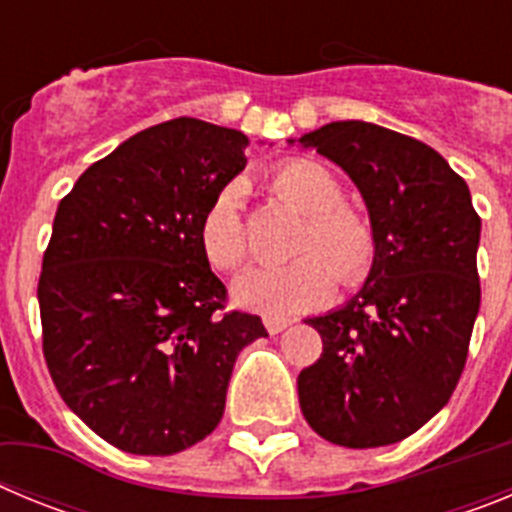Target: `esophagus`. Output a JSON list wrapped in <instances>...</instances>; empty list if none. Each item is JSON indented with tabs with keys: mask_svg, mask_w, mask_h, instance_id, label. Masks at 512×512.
Segmentation results:
<instances>
[{
	"mask_svg": "<svg viewBox=\"0 0 512 512\" xmlns=\"http://www.w3.org/2000/svg\"><path fill=\"white\" fill-rule=\"evenodd\" d=\"M289 323H292V320H289V318H279V315H264V325H266V330H269L271 336H277V333H282V330L287 328Z\"/></svg>",
	"mask_w": 512,
	"mask_h": 512,
	"instance_id": "obj_1",
	"label": "esophagus"
}]
</instances>
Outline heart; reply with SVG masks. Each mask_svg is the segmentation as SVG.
Wrapping results in <instances>:
<instances>
[{
	"label": "heart",
	"instance_id": "b5f03b06",
	"mask_svg": "<svg viewBox=\"0 0 512 512\" xmlns=\"http://www.w3.org/2000/svg\"><path fill=\"white\" fill-rule=\"evenodd\" d=\"M269 189L305 215V228L289 264L253 266L235 282V300L266 315H292L323 305L336 279L343 287L364 282L377 259L372 220L343 202L333 171L310 158H289L269 171ZM200 246L217 271H235L248 256L241 189L228 184L200 220Z\"/></svg>",
	"mask_w": 512,
	"mask_h": 512
}]
</instances>
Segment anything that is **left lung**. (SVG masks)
I'll list each match as a JSON object with an SVG mask.
<instances>
[{
    "label": "left lung",
    "mask_w": 512,
    "mask_h": 512,
    "mask_svg": "<svg viewBox=\"0 0 512 512\" xmlns=\"http://www.w3.org/2000/svg\"><path fill=\"white\" fill-rule=\"evenodd\" d=\"M300 143L354 179L377 235L364 289L307 320L323 354L297 377L302 415L338 446H390L428 423L464 372L482 223L467 182L420 140L343 120Z\"/></svg>",
    "instance_id": "8db88e82"
}]
</instances>
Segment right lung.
I'll return each instance as SVG.
<instances>
[{
    "label": "right lung",
    "instance_id": "obj_1",
    "mask_svg": "<svg viewBox=\"0 0 512 512\" xmlns=\"http://www.w3.org/2000/svg\"><path fill=\"white\" fill-rule=\"evenodd\" d=\"M248 138L194 117L117 146L61 200L38 282L43 356L63 402L117 449L169 456L210 436L259 315L225 310L200 246L205 207Z\"/></svg>",
    "mask_w": 512,
    "mask_h": 512
}]
</instances>
